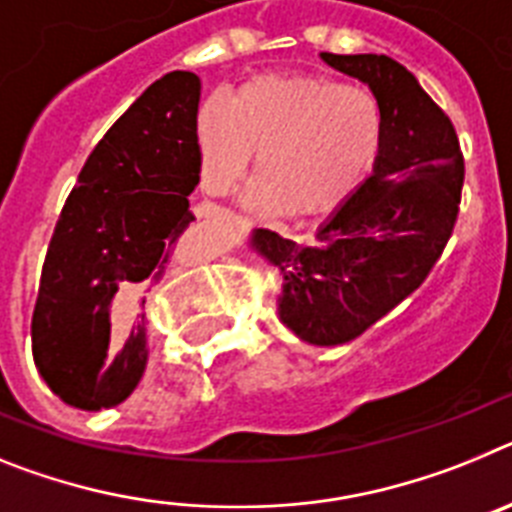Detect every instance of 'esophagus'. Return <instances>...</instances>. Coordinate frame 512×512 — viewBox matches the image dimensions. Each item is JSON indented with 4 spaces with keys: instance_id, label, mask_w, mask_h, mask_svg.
Returning a JSON list of instances; mask_svg holds the SVG:
<instances>
[{
    "instance_id": "obj_1",
    "label": "esophagus",
    "mask_w": 512,
    "mask_h": 512,
    "mask_svg": "<svg viewBox=\"0 0 512 512\" xmlns=\"http://www.w3.org/2000/svg\"><path fill=\"white\" fill-rule=\"evenodd\" d=\"M219 213H224V208H211V211H201L198 216H219Z\"/></svg>"
}]
</instances>
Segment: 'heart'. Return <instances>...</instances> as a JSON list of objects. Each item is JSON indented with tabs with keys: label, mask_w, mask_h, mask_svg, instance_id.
<instances>
[{
	"label": "heart",
	"mask_w": 512,
	"mask_h": 512,
	"mask_svg": "<svg viewBox=\"0 0 512 512\" xmlns=\"http://www.w3.org/2000/svg\"><path fill=\"white\" fill-rule=\"evenodd\" d=\"M384 115L373 92L306 74H262L195 123L203 188L226 195L255 159L252 203L291 219L348 198L381 151Z\"/></svg>",
	"instance_id": "b5f03b06"
}]
</instances>
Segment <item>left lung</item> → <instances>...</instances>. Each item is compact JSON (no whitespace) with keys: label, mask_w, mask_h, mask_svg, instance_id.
<instances>
[{"label":"left lung","mask_w":512,"mask_h":512,"mask_svg":"<svg viewBox=\"0 0 512 512\" xmlns=\"http://www.w3.org/2000/svg\"><path fill=\"white\" fill-rule=\"evenodd\" d=\"M371 87L384 115L373 175L309 242L257 229L252 244L283 273L278 314L311 345L361 337L425 283L459 219L464 154L451 118L384 53H322Z\"/></svg>","instance_id":"obj_1"}]
</instances>
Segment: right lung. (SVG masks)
Masks as SVG:
<instances>
[{"mask_svg":"<svg viewBox=\"0 0 512 512\" xmlns=\"http://www.w3.org/2000/svg\"><path fill=\"white\" fill-rule=\"evenodd\" d=\"M201 79L170 71L108 128L84 162L48 244L33 311V358L61 402L108 410L149 363L146 293L193 224ZM129 314L109 330L112 299Z\"/></svg>","mask_w":512,"mask_h":512,"instance_id":"1","label":"right lung"}]
</instances>
